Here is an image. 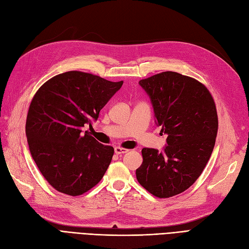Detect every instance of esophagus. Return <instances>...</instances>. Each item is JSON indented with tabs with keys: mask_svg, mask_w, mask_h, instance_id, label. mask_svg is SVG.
Instances as JSON below:
<instances>
[{
	"mask_svg": "<svg viewBox=\"0 0 249 249\" xmlns=\"http://www.w3.org/2000/svg\"><path fill=\"white\" fill-rule=\"evenodd\" d=\"M115 154H117V155H120V154H124V153H126V152H129V150H126V149H123V147H119V146H117V147H115Z\"/></svg>",
	"mask_w": 249,
	"mask_h": 249,
	"instance_id": "34e87169",
	"label": "esophagus"
}]
</instances>
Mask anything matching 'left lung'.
I'll use <instances>...</instances> for the list:
<instances>
[{"mask_svg":"<svg viewBox=\"0 0 249 249\" xmlns=\"http://www.w3.org/2000/svg\"><path fill=\"white\" fill-rule=\"evenodd\" d=\"M139 84L167 134V145L163 152L142 149L136 178L155 197L170 198L193 185L210 160L218 132L216 104L202 83L177 72H161Z\"/></svg>","mask_w":249,"mask_h":249,"instance_id":"left-lung-1","label":"left lung"}]
</instances>
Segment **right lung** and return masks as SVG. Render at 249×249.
<instances>
[{
    "label": "right lung",
    "instance_id": "1",
    "mask_svg": "<svg viewBox=\"0 0 249 249\" xmlns=\"http://www.w3.org/2000/svg\"><path fill=\"white\" fill-rule=\"evenodd\" d=\"M123 84L68 71L47 80L35 94L26 119L27 141L39 172L57 192L79 196L104 177L113 146L82 130L98 118Z\"/></svg>",
    "mask_w": 249,
    "mask_h": 249
}]
</instances>
